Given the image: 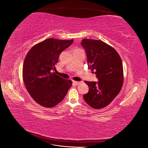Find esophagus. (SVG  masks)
<instances>
[{
  "label": "esophagus",
  "instance_id": "esophagus-1",
  "mask_svg": "<svg viewBox=\"0 0 148 148\" xmlns=\"http://www.w3.org/2000/svg\"><path fill=\"white\" fill-rule=\"evenodd\" d=\"M73 83L76 85H79V84L82 83V82H77V81H73Z\"/></svg>",
  "mask_w": 148,
  "mask_h": 148
}]
</instances>
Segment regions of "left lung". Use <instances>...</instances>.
<instances>
[{
    "instance_id": "1",
    "label": "left lung",
    "mask_w": 148,
    "mask_h": 148,
    "mask_svg": "<svg viewBox=\"0 0 148 148\" xmlns=\"http://www.w3.org/2000/svg\"><path fill=\"white\" fill-rule=\"evenodd\" d=\"M82 45L86 52L89 68L95 71L99 80L97 83L84 82L89 91L83 95L84 100L94 109L104 108L110 104L122 88V59L114 47L101 40L83 39Z\"/></svg>"
}]
</instances>
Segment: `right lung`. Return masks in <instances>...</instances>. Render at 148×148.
<instances>
[{
    "instance_id": "right-lung-1",
    "label": "right lung",
    "mask_w": 148,
    "mask_h": 148,
    "mask_svg": "<svg viewBox=\"0 0 148 148\" xmlns=\"http://www.w3.org/2000/svg\"><path fill=\"white\" fill-rule=\"evenodd\" d=\"M73 42L71 40L47 39L31 48L23 65L25 87L34 101L51 108L60 102L72 85L70 79L61 78L56 70L60 53Z\"/></svg>"
}]
</instances>
